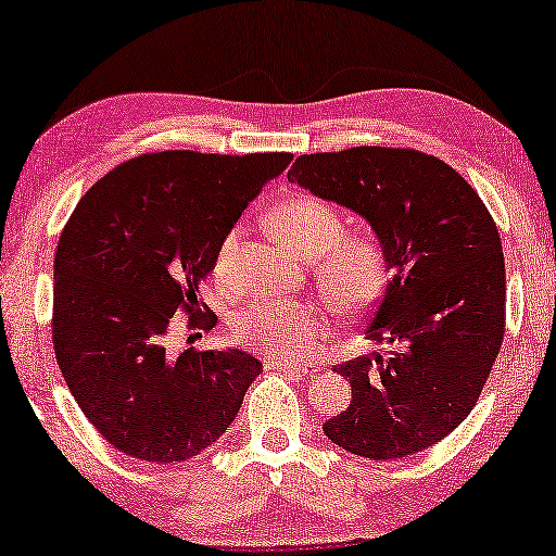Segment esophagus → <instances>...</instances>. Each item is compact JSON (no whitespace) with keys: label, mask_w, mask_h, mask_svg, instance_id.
<instances>
[{"label":"esophagus","mask_w":556,"mask_h":556,"mask_svg":"<svg viewBox=\"0 0 556 556\" xmlns=\"http://www.w3.org/2000/svg\"><path fill=\"white\" fill-rule=\"evenodd\" d=\"M266 369L286 371V375H293V377H305V375H313V371H317V367H307V364H295V362H286V359H276V357L266 359Z\"/></svg>","instance_id":"esophagus-1"}]
</instances>
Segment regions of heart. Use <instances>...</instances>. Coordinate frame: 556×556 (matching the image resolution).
<instances>
[{"label":"heart","instance_id":"1","mask_svg":"<svg viewBox=\"0 0 556 556\" xmlns=\"http://www.w3.org/2000/svg\"><path fill=\"white\" fill-rule=\"evenodd\" d=\"M270 226L300 258H315L313 273L334 311L357 315L384 295L387 251L375 233H344L340 208L315 194H293L270 212ZM241 231L224 236L214 276L231 286ZM325 313L311 298H273L249 305L231 320L233 340L276 359L311 357L323 334Z\"/></svg>","mask_w":556,"mask_h":556}]
</instances>
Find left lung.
Masks as SVG:
<instances>
[{
  "label": "left lung",
  "instance_id": "1",
  "mask_svg": "<svg viewBox=\"0 0 556 556\" xmlns=\"http://www.w3.org/2000/svg\"><path fill=\"white\" fill-rule=\"evenodd\" d=\"M290 181L371 224L391 280L367 340L379 352L338 364L352 402L323 431L369 460L414 456L476 406L505 338V258L495 218L456 169L412 148L300 154Z\"/></svg>",
  "mask_w": 556,
  "mask_h": 556
}]
</instances>
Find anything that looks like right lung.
I'll return each instance as SVG.
<instances>
[{
  "instance_id": "1",
  "label": "right lung",
  "mask_w": 556,
  "mask_h": 556,
  "mask_svg": "<svg viewBox=\"0 0 556 556\" xmlns=\"http://www.w3.org/2000/svg\"><path fill=\"white\" fill-rule=\"evenodd\" d=\"M290 152H148L100 177L63 226L51 338L96 431L125 456L181 463L222 439L263 364L241 350L169 352L212 330L199 298L224 236L283 172ZM199 334V332H197Z\"/></svg>"
}]
</instances>
